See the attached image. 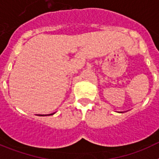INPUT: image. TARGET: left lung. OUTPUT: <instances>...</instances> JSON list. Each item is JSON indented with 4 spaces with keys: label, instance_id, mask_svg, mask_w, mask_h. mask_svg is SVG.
I'll return each mask as SVG.
<instances>
[{
    "label": "left lung",
    "instance_id": "1",
    "mask_svg": "<svg viewBox=\"0 0 159 159\" xmlns=\"http://www.w3.org/2000/svg\"><path fill=\"white\" fill-rule=\"evenodd\" d=\"M120 113H123V111H120Z\"/></svg>",
    "mask_w": 159,
    "mask_h": 159
}]
</instances>
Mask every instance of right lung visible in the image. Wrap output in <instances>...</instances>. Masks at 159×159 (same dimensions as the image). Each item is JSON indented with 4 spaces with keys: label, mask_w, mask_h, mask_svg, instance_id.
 I'll return each mask as SVG.
<instances>
[{
    "label": "right lung",
    "mask_w": 159,
    "mask_h": 159,
    "mask_svg": "<svg viewBox=\"0 0 159 159\" xmlns=\"http://www.w3.org/2000/svg\"><path fill=\"white\" fill-rule=\"evenodd\" d=\"M55 113H52V114H49V115H37V116H52V115H54Z\"/></svg>",
    "instance_id": "1"
}]
</instances>
